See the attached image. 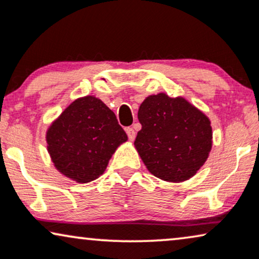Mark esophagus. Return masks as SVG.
Listing matches in <instances>:
<instances>
[{"mask_svg":"<svg viewBox=\"0 0 259 259\" xmlns=\"http://www.w3.org/2000/svg\"><path fill=\"white\" fill-rule=\"evenodd\" d=\"M126 133H127V137H128V139L131 140V142H133L134 138H136V131H134L133 127H127Z\"/></svg>","mask_w":259,"mask_h":259,"instance_id":"obj_1","label":"esophagus"}]
</instances>
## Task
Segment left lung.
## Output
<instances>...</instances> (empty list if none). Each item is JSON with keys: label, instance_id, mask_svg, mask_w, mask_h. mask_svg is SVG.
Listing matches in <instances>:
<instances>
[{"label": "left lung", "instance_id": "1", "mask_svg": "<svg viewBox=\"0 0 259 259\" xmlns=\"http://www.w3.org/2000/svg\"><path fill=\"white\" fill-rule=\"evenodd\" d=\"M138 119L142 130L136 149L147 170L167 182H182L197 172L211 149V126L183 97L160 93L144 100Z\"/></svg>", "mask_w": 259, "mask_h": 259}]
</instances>
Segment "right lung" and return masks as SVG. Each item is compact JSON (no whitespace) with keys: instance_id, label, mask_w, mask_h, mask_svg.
<instances>
[{"instance_id":"obj_1","label":"right lung","mask_w":259,"mask_h":259,"mask_svg":"<svg viewBox=\"0 0 259 259\" xmlns=\"http://www.w3.org/2000/svg\"><path fill=\"white\" fill-rule=\"evenodd\" d=\"M126 140L115 114L95 96L73 101L46 133L57 170L78 183H88L105 172L112 154Z\"/></svg>"}]
</instances>
